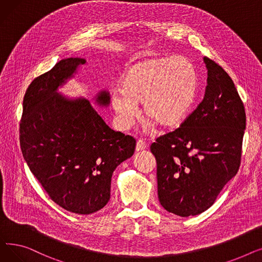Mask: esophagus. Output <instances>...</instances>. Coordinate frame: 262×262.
<instances>
[{
    "instance_id": "obj_1",
    "label": "esophagus",
    "mask_w": 262,
    "mask_h": 262,
    "mask_svg": "<svg viewBox=\"0 0 262 262\" xmlns=\"http://www.w3.org/2000/svg\"><path fill=\"white\" fill-rule=\"evenodd\" d=\"M144 148H146V142L143 140H138L136 144V150L137 152H140V150H143Z\"/></svg>"
}]
</instances>
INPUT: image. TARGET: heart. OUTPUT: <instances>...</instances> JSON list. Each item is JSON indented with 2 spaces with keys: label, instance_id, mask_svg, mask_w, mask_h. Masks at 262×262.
<instances>
[{
  "label": "heart",
  "instance_id": "b5f03b06",
  "mask_svg": "<svg viewBox=\"0 0 262 262\" xmlns=\"http://www.w3.org/2000/svg\"><path fill=\"white\" fill-rule=\"evenodd\" d=\"M119 90L113 94L112 106L121 129L135 123L141 103L149 126L160 124L174 129L183 125L195 106L200 74L194 62L183 55L146 58L122 73Z\"/></svg>",
  "mask_w": 262,
  "mask_h": 262
}]
</instances>
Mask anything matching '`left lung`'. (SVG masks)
Instances as JSON below:
<instances>
[{"mask_svg": "<svg viewBox=\"0 0 262 262\" xmlns=\"http://www.w3.org/2000/svg\"><path fill=\"white\" fill-rule=\"evenodd\" d=\"M207 86L187 121L150 145L157 162L158 199L183 217L207 210L237 174L245 129V110L224 69L204 57Z\"/></svg>", "mask_w": 262, "mask_h": 262, "instance_id": "8db88e82", "label": "left lung"}]
</instances>
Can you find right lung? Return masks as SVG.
Masks as SVG:
<instances>
[{
  "instance_id": "1",
  "label": "right lung",
  "mask_w": 262,
  "mask_h": 262,
  "mask_svg": "<svg viewBox=\"0 0 262 262\" xmlns=\"http://www.w3.org/2000/svg\"><path fill=\"white\" fill-rule=\"evenodd\" d=\"M87 60L61 59L35 78L23 100V157L50 198L77 214L99 211L110 199L114 171L134 155L136 140L110 128L93 104L108 107L107 90L92 101L58 91Z\"/></svg>"
}]
</instances>
